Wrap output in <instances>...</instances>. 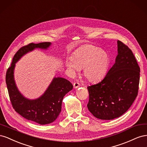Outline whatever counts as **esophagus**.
Here are the masks:
<instances>
[{
    "label": "esophagus",
    "mask_w": 147,
    "mask_h": 147,
    "mask_svg": "<svg viewBox=\"0 0 147 147\" xmlns=\"http://www.w3.org/2000/svg\"><path fill=\"white\" fill-rule=\"evenodd\" d=\"M80 83L78 82H75L74 83V88H77L80 87Z\"/></svg>",
    "instance_id": "1"
}]
</instances>
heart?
I'll list each match as a JSON object with an SVG mask.
<instances>
[{
    "mask_svg": "<svg viewBox=\"0 0 147 147\" xmlns=\"http://www.w3.org/2000/svg\"><path fill=\"white\" fill-rule=\"evenodd\" d=\"M110 57L105 51L88 45L67 59L65 65L72 74L83 69V75L90 82H99L104 77L110 65Z\"/></svg>",
    "mask_w": 147,
    "mask_h": 147,
    "instance_id": "obj_1",
    "label": "heart"
}]
</instances>
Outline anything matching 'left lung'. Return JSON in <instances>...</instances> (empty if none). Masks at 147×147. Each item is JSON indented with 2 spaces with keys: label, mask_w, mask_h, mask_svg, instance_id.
<instances>
[{
  "label": "left lung",
  "mask_w": 147,
  "mask_h": 147,
  "mask_svg": "<svg viewBox=\"0 0 147 147\" xmlns=\"http://www.w3.org/2000/svg\"><path fill=\"white\" fill-rule=\"evenodd\" d=\"M115 63L104 79L89 86V111L96 118L111 120L129 109L138 94L140 67L127 46L118 40Z\"/></svg>",
  "instance_id": "1"
}]
</instances>
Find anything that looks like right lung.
<instances>
[{"label": "right lung", "mask_w": 147, "mask_h": 147, "mask_svg": "<svg viewBox=\"0 0 147 147\" xmlns=\"http://www.w3.org/2000/svg\"><path fill=\"white\" fill-rule=\"evenodd\" d=\"M51 45L50 42L32 43L21 48L13 57L11 66L6 74V84L13 109L24 118L42 125L51 123L58 117L64 97L72 90L73 85L65 78L54 77L40 97L29 99L18 89L15 81L14 70L16 63L28 53L37 48L46 50Z\"/></svg>", "instance_id": "right-lung-1"}]
</instances>
